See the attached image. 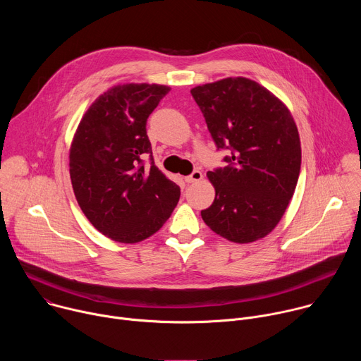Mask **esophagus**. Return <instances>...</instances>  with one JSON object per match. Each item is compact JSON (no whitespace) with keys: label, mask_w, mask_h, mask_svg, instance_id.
I'll use <instances>...</instances> for the list:
<instances>
[{"label":"esophagus","mask_w":361,"mask_h":361,"mask_svg":"<svg viewBox=\"0 0 361 361\" xmlns=\"http://www.w3.org/2000/svg\"><path fill=\"white\" fill-rule=\"evenodd\" d=\"M202 173L200 171V170H195V171H192L190 176H187L184 180H185V183H195V181H200V180H202Z\"/></svg>","instance_id":"34e87169"}]
</instances>
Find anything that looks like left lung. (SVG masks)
<instances>
[{
	"mask_svg": "<svg viewBox=\"0 0 361 361\" xmlns=\"http://www.w3.org/2000/svg\"><path fill=\"white\" fill-rule=\"evenodd\" d=\"M217 149L231 156L209 171L216 198L204 223L233 243H252L274 230L294 194L301 145L291 113L273 92L244 77L194 87Z\"/></svg>",
	"mask_w": 361,
	"mask_h": 361,
	"instance_id": "obj_1",
	"label": "left lung"
}]
</instances>
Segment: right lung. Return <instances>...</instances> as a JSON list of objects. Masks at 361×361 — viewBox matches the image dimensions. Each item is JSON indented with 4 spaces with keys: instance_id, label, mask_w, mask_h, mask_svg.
I'll use <instances>...</instances> for the list:
<instances>
[{
    "instance_id": "1",
    "label": "right lung",
    "mask_w": 361,
    "mask_h": 361,
    "mask_svg": "<svg viewBox=\"0 0 361 361\" xmlns=\"http://www.w3.org/2000/svg\"><path fill=\"white\" fill-rule=\"evenodd\" d=\"M169 91L159 84L116 85L92 102L74 134L70 177L75 198L90 223L114 241L133 244L152 235L178 202L180 187L154 164L145 130Z\"/></svg>"
}]
</instances>
